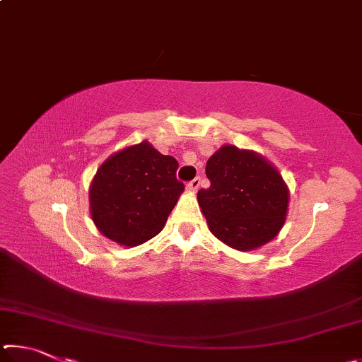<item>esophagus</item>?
<instances>
[{"label":"esophagus","mask_w":362,"mask_h":362,"mask_svg":"<svg viewBox=\"0 0 362 362\" xmlns=\"http://www.w3.org/2000/svg\"><path fill=\"white\" fill-rule=\"evenodd\" d=\"M199 185H201V179H199V177H196V179H193L192 182L188 183L187 189H188V192H192V193H196V192H198Z\"/></svg>","instance_id":"34e87169"}]
</instances>
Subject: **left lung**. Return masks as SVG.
<instances>
[{
	"label": "left lung",
	"mask_w": 362,
	"mask_h": 362,
	"mask_svg": "<svg viewBox=\"0 0 362 362\" xmlns=\"http://www.w3.org/2000/svg\"><path fill=\"white\" fill-rule=\"evenodd\" d=\"M211 187L198 192V204L217 240L241 252L276 238L289 209V188L265 156L223 145L207 159Z\"/></svg>",
	"instance_id": "8db88e82"
}]
</instances>
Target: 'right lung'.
<instances>
[{
	"label": "right lung",
	"instance_id": "obj_1",
	"mask_svg": "<svg viewBox=\"0 0 362 362\" xmlns=\"http://www.w3.org/2000/svg\"><path fill=\"white\" fill-rule=\"evenodd\" d=\"M179 163L150 142L124 146L110 155L89 185V212L103 236L136 247L164 228L183 193L175 179Z\"/></svg>",
	"mask_w": 362,
	"mask_h": 362
}]
</instances>
